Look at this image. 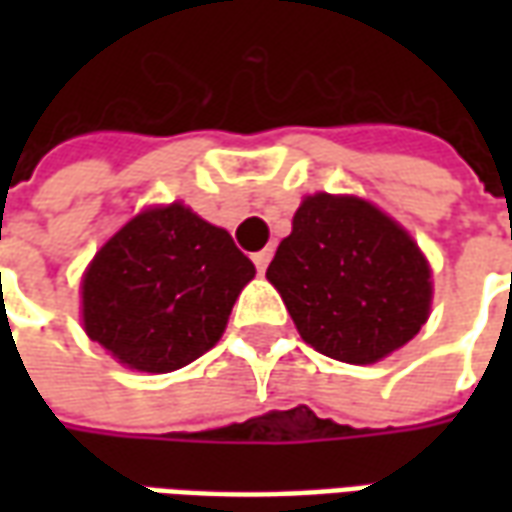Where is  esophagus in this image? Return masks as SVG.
I'll return each instance as SVG.
<instances>
[{"mask_svg":"<svg viewBox=\"0 0 512 512\" xmlns=\"http://www.w3.org/2000/svg\"><path fill=\"white\" fill-rule=\"evenodd\" d=\"M271 255H274V249H260V252H255V255H252L257 271H266L268 263H271Z\"/></svg>","mask_w":512,"mask_h":512,"instance_id":"esophagus-1","label":"esophagus"}]
</instances>
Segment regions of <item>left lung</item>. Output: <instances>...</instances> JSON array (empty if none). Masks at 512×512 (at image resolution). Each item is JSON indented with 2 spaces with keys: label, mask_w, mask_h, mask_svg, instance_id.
I'll return each mask as SVG.
<instances>
[{
  "label": "left lung",
  "mask_w": 512,
  "mask_h": 512,
  "mask_svg": "<svg viewBox=\"0 0 512 512\" xmlns=\"http://www.w3.org/2000/svg\"><path fill=\"white\" fill-rule=\"evenodd\" d=\"M301 340L348 365H373L430 315V266L417 241L359 197L312 194L266 271Z\"/></svg>",
  "instance_id": "obj_1"
}]
</instances>
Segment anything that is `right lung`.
Wrapping results in <instances>:
<instances>
[{
	"label": "right lung",
	"mask_w": 512,
	"mask_h": 512,
	"mask_svg": "<svg viewBox=\"0 0 512 512\" xmlns=\"http://www.w3.org/2000/svg\"><path fill=\"white\" fill-rule=\"evenodd\" d=\"M252 260L222 227L172 202L120 227L82 279V321L120 365L172 373L211 351Z\"/></svg>",
	"instance_id": "right-lung-1"
}]
</instances>
